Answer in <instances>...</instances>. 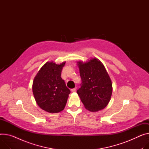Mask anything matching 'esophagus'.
Returning a JSON list of instances; mask_svg holds the SVG:
<instances>
[{
    "instance_id": "obj_1",
    "label": "esophagus",
    "mask_w": 149,
    "mask_h": 149,
    "mask_svg": "<svg viewBox=\"0 0 149 149\" xmlns=\"http://www.w3.org/2000/svg\"><path fill=\"white\" fill-rule=\"evenodd\" d=\"M76 90V88H73V89H71V91H72V93H73V92H75Z\"/></svg>"
}]
</instances>
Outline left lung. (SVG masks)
<instances>
[{"instance_id": "1", "label": "left lung", "mask_w": 149, "mask_h": 149, "mask_svg": "<svg viewBox=\"0 0 149 149\" xmlns=\"http://www.w3.org/2000/svg\"><path fill=\"white\" fill-rule=\"evenodd\" d=\"M82 83L77 93L85 108L91 111L104 109L112 94L111 79L104 65L97 58L78 62Z\"/></svg>"}]
</instances>
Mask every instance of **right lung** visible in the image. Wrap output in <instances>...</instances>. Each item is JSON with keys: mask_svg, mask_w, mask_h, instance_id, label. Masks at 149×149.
Here are the masks:
<instances>
[{"mask_svg": "<svg viewBox=\"0 0 149 149\" xmlns=\"http://www.w3.org/2000/svg\"><path fill=\"white\" fill-rule=\"evenodd\" d=\"M65 63L56 64L47 62L34 79L33 93L35 100L42 109L49 113L62 111L70 93L61 77Z\"/></svg>", "mask_w": 149, "mask_h": 149, "instance_id": "right-lung-1", "label": "right lung"}]
</instances>
